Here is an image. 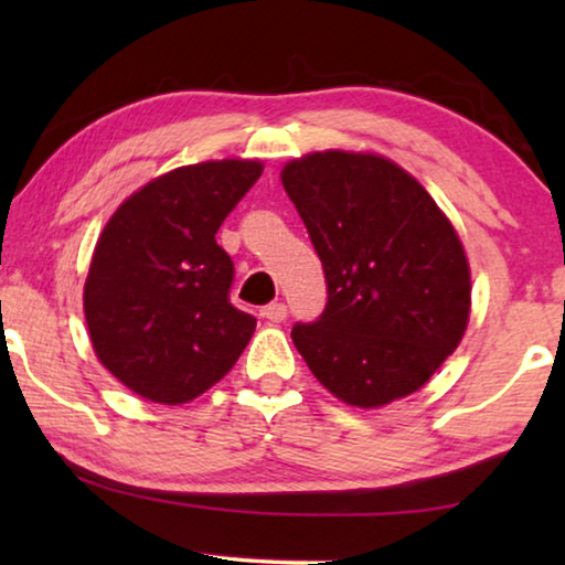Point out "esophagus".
Wrapping results in <instances>:
<instances>
[{
    "instance_id": "1",
    "label": "esophagus",
    "mask_w": 565,
    "mask_h": 565,
    "mask_svg": "<svg viewBox=\"0 0 565 565\" xmlns=\"http://www.w3.org/2000/svg\"><path fill=\"white\" fill-rule=\"evenodd\" d=\"M262 316H265V319H269L273 323H280V321H285V316H288V306H285L282 300H275V303L265 306Z\"/></svg>"
}]
</instances>
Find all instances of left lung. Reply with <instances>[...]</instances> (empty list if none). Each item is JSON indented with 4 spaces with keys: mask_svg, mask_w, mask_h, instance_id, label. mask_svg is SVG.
Listing matches in <instances>:
<instances>
[{
    "mask_svg": "<svg viewBox=\"0 0 565 565\" xmlns=\"http://www.w3.org/2000/svg\"><path fill=\"white\" fill-rule=\"evenodd\" d=\"M280 180L329 290L319 319L292 327L306 365L350 406L419 391L468 327L470 267L452 223L375 153L316 151L288 161Z\"/></svg>",
    "mask_w": 565,
    "mask_h": 565,
    "instance_id": "8db88e82",
    "label": "left lung"
}]
</instances>
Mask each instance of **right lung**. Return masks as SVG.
<instances>
[{"label":"right lung","mask_w":565,"mask_h":565,"mask_svg":"<svg viewBox=\"0 0 565 565\" xmlns=\"http://www.w3.org/2000/svg\"><path fill=\"white\" fill-rule=\"evenodd\" d=\"M262 161L180 167L143 184L107 221L84 282L97 360L138 396L188 404L234 367L257 319L231 306L234 262L221 223Z\"/></svg>","instance_id":"right-lung-1"}]
</instances>
